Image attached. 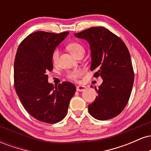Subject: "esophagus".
Instances as JSON below:
<instances>
[{
    "label": "esophagus",
    "instance_id": "esophagus-1",
    "mask_svg": "<svg viewBox=\"0 0 151 151\" xmlns=\"http://www.w3.org/2000/svg\"><path fill=\"white\" fill-rule=\"evenodd\" d=\"M86 89V86H77V91H83Z\"/></svg>",
    "mask_w": 151,
    "mask_h": 151
}]
</instances>
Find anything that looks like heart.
<instances>
[{"instance_id":"heart-1","label":"heart","mask_w":151,"mask_h":151,"mask_svg":"<svg viewBox=\"0 0 151 151\" xmlns=\"http://www.w3.org/2000/svg\"><path fill=\"white\" fill-rule=\"evenodd\" d=\"M67 50L70 52L74 56H77L81 52H84V47L81 44L78 42H72L67 45ZM59 58V50H55L52 54V60L54 64H56L58 62ZM84 74V71L81 69H76V70H72L67 73V77L70 78L72 80H77V79L80 78Z\"/></svg>"}]
</instances>
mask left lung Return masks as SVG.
<instances>
[{
  "instance_id": "8db88e82",
  "label": "left lung",
  "mask_w": 151,
  "mask_h": 151,
  "mask_svg": "<svg viewBox=\"0 0 151 151\" xmlns=\"http://www.w3.org/2000/svg\"><path fill=\"white\" fill-rule=\"evenodd\" d=\"M74 36L89 42L95 77L103 79L98 96L88 106L90 115L97 120L116 116L124 110L131 96L134 73L131 56L125 43L103 27H93Z\"/></svg>"
}]
</instances>
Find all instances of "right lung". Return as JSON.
Listing matches in <instances>:
<instances>
[{"instance_id":"right-lung-1","label":"right lung","mask_w":151,"mask_h":151,"mask_svg":"<svg viewBox=\"0 0 151 151\" xmlns=\"http://www.w3.org/2000/svg\"><path fill=\"white\" fill-rule=\"evenodd\" d=\"M38 31L29 35L19 45L14 63V84L24 108L37 120L55 124L66 116L76 91L72 83L58 86L48 82L53 69L52 54L68 35Z\"/></svg>"}]
</instances>
